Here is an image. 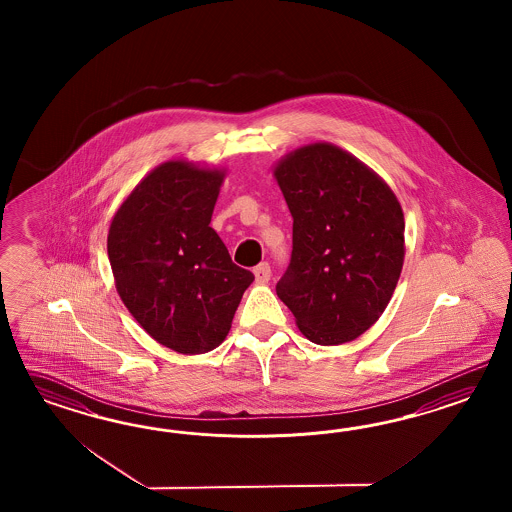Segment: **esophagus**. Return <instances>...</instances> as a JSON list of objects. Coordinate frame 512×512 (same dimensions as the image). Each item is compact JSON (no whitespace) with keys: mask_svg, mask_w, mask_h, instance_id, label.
<instances>
[{"mask_svg":"<svg viewBox=\"0 0 512 512\" xmlns=\"http://www.w3.org/2000/svg\"><path fill=\"white\" fill-rule=\"evenodd\" d=\"M253 274H255V281H257L259 285L268 283V279H270V276H272V272H270V264L261 263L259 266H255Z\"/></svg>","mask_w":512,"mask_h":512,"instance_id":"34e87169","label":"esophagus"}]
</instances>
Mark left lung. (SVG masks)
<instances>
[{
  "label": "left lung",
  "instance_id": "obj_1",
  "mask_svg": "<svg viewBox=\"0 0 512 512\" xmlns=\"http://www.w3.org/2000/svg\"><path fill=\"white\" fill-rule=\"evenodd\" d=\"M274 176L293 216L279 300L313 343L353 341L381 317L402 274V206L381 176L328 142L281 157Z\"/></svg>",
  "mask_w": 512,
  "mask_h": 512
}]
</instances>
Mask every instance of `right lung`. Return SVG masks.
<instances>
[{"instance_id": "add662e5", "label": "right lung", "mask_w": 512, "mask_h": 512, "mask_svg": "<svg viewBox=\"0 0 512 512\" xmlns=\"http://www.w3.org/2000/svg\"><path fill=\"white\" fill-rule=\"evenodd\" d=\"M225 171L165 161L112 217L107 251L125 308L157 343L201 355L227 338L255 276L210 227Z\"/></svg>"}]
</instances>
